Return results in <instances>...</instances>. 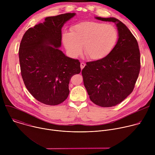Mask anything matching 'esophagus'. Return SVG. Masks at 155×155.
<instances>
[{"mask_svg": "<svg viewBox=\"0 0 155 155\" xmlns=\"http://www.w3.org/2000/svg\"><path fill=\"white\" fill-rule=\"evenodd\" d=\"M85 65H86L85 63H84V62H81V64H80V67H81V70L84 68Z\"/></svg>", "mask_w": 155, "mask_h": 155, "instance_id": "34e87169", "label": "esophagus"}]
</instances>
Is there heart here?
<instances>
[{
    "mask_svg": "<svg viewBox=\"0 0 155 155\" xmlns=\"http://www.w3.org/2000/svg\"><path fill=\"white\" fill-rule=\"evenodd\" d=\"M65 32L62 42L69 54L76 58L83 51L92 60H100L112 51L118 40L117 29L112 25L97 22H83Z\"/></svg>",
    "mask_w": 155,
    "mask_h": 155,
    "instance_id": "b5f03b06",
    "label": "heart"
}]
</instances>
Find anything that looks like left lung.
<instances>
[{"instance_id": "1", "label": "left lung", "mask_w": 155, "mask_h": 155, "mask_svg": "<svg viewBox=\"0 0 155 155\" xmlns=\"http://www.w3.org/2000/svg\"><path fill=\"white\" fill-rule=\"evenodd\" d=\"M95 18L115 23L119 37L111 52L102 59L86 62L81 74L91 101L110 107L133 91L140 69V51L136 38L121 21L115 18Z\"/></svg>"}]
</instances>
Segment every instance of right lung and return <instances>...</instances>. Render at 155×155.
<instances>
[{"label":"right lung","instance_id":"right-lung-1","mask_svg":"<svg viewBox=\"0 0 155 155\" xmlns=\"http://www.w3.org/2000/svg\"><path fill=\"white\" fill-rule=\"evenodd\" d=\"M75 13L49 16L29 28L22 38L19 59L25 84L32 96L46 105L63 102L69 94L72 77L81 71L80 62L66 56L61 46V29Z\"/></svg>","mask_w":155,"mask_h":155}]
</instances>
